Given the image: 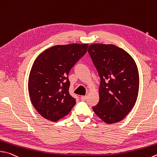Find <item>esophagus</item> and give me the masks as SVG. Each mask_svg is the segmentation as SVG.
<instances>
[{"label":"esophagus","mask_w":157,"mask_h":157,"mask_svg":"<svg viewBox=\"0 0 157 157\" xmlns=\"http://www.w3.org/2000/svg\"><path fill=\"white\" fill-rule=\"evenodd\" d=\"M86 98H87V97L85 95V96H81L80 97V99L82 101H85L86 99Z\"/></svg>","instance_id":"1"}]
</instances>
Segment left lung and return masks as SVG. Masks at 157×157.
<instances>
[{
	"label": "left lung",
	"instance_id": "obj_1",
	"mask_svg": "<svg viewBox=\"0 0 157 157\" xmlns=\"http://www.w3.org/2000/svg\"><path fill=\"white\" fill-rule=\"evenodd\" d=\"M88 52L101 80L99 101L93 110L107 124L120 121L137 99L139 78L135 62L126 51L113 44H93Z\"/></svg>",
	"mask_w": 157,
	"mask_h": 157
}]
</instances>
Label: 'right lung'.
<instances>
[{
  "mask_svg": "<svg viewBox=\"0 0 157 157\" xmlns=\"http://www.w3.org/2000/svg\"><path fill=\"white\" fill-rule=\"evenodd\" d=\"M88 47L87 44L56 45L40 54L33 62L28 90L33 106L44 118L56 122L75 106L68 75Z\"/></svg>",
  "mask_w": 157,
  "mask_h": 157,
  "instance_id": "obj_1",
  "label": "right lung"
}]
</instances>
